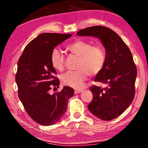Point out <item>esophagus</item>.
<instances>
[{
	"label": "esophagus",
	"instance_id": "1",
	"mask_svg": "<svg viewBox=\"0 0 148 148\" xmlns=\"http://www.w3.org/2000/svg\"><path fill=\"white\" fill-rule=\"evenodd\" d=\"M81 92H82V90H80V89L74 90V93L75 94H78V93H80Z\"/></svg>",
	"mask_w": 148,
	"mask_h": 148
}]
</instances>
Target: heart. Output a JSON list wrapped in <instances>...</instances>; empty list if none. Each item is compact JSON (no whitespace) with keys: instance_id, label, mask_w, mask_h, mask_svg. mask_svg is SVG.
Segmentation results:
<instances>
[{"instance_id":"1","label":"heart","mask_w":148,"mask_h":148,"mask_svg":"<svg viewBox=\"0 0 148 148\" xmlns=\"http://www.w3.org/2000/svg\"><path fill=\"white\" fill-rule=\"evenodd\" d=\"M66 49L78 57L77 71H67L61 76L64 86L80 89L84 86L87 75L95 76L103 68L106 61L104 49L100 45H92L91 42L78 39L66 46ZM51 63L55 69L61 71L64 66V56L59 49L52 50Z\"/></svg>"}]
</instances>
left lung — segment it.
I'll use <instances>...</instances> for the list:
<instances>
[{
	"mask_svg": "<svg viewBox=\"0 0 148 148\" xmlns=\"http://www.w3.org/2000/svg\"><path fill=\"white\" fill-rule=\"evenodd\" d=\"M77 36L98 38L106 49L103 68L95 78L105 87H90L93 98L88 105L91 113L104 121L123 113L133 101L137 69L128 46L116 32L103 26L79 30Z\"/></svg>",
	"mask_w": 148,
	"mask_h": 148,
	"instance_id": "left-lung-1",
	"label": "left lung"
}]
</instances>
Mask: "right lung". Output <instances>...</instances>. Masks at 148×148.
Listing matches in <instances>:
<instances>
[{
	"label": "right lung",
	"instance_id": "1",
	"mask_svg": "<svg viewBox=\"0 0 148 148\" xmlns=\"http://www.w3.org/2000/svg\"><path fill=\"white\" fill-rule=\"evenodd\" d=\"M71 36L49 32L39 34L27 45L17 62L16 82L19 98L29 116L42 125L48 126L58 121L74 93L68 86L53 95L49 92L52 87L59 86L50 60L51 51Z\"/></svg>",
	"mask_w": 148,
	"mask_h": 148
}]
</instances>
